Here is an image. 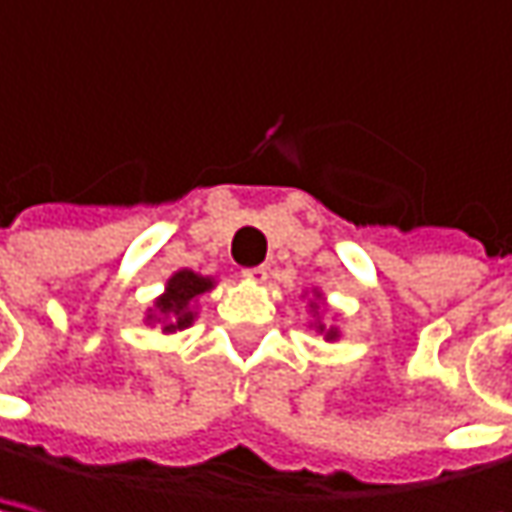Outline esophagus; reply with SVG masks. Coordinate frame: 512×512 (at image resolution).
<instances>
[{"label": "esophagus", "instance_id": "esophagus-1", "mask_svg": "<svg viewBox=\"0 0 512 512\" xmlns=\"http://www.w3.org/2000/svg\"><path fill=\"white\" fill-rule=\"evenodd\" d=\"M243 275H246L249 281H255V284H263V281H266V266H252V269H246Z\"/></svg>", "mask_w": 512, "mask_h": 512}]
</instances>
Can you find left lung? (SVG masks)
I'll use <instances>...</instances> for the list:
<instances>
[{"label":"left lung","instance_id":"left-lung-1","mask_svg":"<svg viewBox=\"0 0 512 512\" xmlns=\"http://www.w3.org/2000/svg\"><path fill=\"white\" fill-rule=\"evenodd\" d=\"M311 311L317 314V311H320V305H317V302H311ZM317 332H326V341H335V338H338V329H326L323 323H317Z\"/></svg>","mask_w":512,"mask_h":512}]
</instances>
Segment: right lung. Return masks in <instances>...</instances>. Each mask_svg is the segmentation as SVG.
Listing matches in <instances>:
<instances>
[{
	"label": "right lung",
	"instance_id": "1",
	"mask_svg": "<svg viewBox=\"0 0 512 512\" xmlns=\"http://www.w3.org/2000/svg\"><path fill=\"white\" fill-rule=\"evenodd\" d=\"M207 290H213V278H204L192 269H180L168 278L165 293L154 302V308L148 311V323L159 320L162 332H180L189 329L195 320V302L198 296H204Z\"/></svg>",
	"mask_w": 512,
	"mask_h": 512
}]
</instances>
